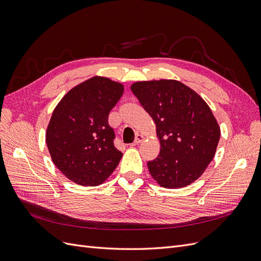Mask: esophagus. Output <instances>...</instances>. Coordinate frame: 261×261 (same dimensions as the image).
I'll return each mask as SVG.
<instances>
[{"mask_svg": "<svg viewBox=\"0 0 261 261\" xmlns=\"http://www.w3.org/2000/svg\"><path fill=\"white\" fill-rule=\"evenodd\" d=\"M144 138H145V137H144L143 135H140V134H137L136 138H135V140H134V143L132 144V146H137V145H139L140 143H143Z\"/></svg>", "mask_w": 261, "mask_h": 261, "instance_id": "1", "label": "esophagus"}]
</instances>
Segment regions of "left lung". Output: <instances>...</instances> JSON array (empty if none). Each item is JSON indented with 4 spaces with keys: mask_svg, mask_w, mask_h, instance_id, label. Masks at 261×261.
Masks as SVG:
<instances>
[{
    "mask_svg": "<svg viewBox=\"0 0 261 261\" xmlns=\"http://www.w3.org/2000/svg\"><path fill=\"white\" fill-rule=\"evenodd\" d=\"M133 93L155 123L160 153L149 161L152 178L164 188L188 186L216 154L220 127L198 93L174 80L137 82Z\"/></svg>",
    "mask_w": 261,
    "mask_h": 261,
    "instance_id": "8db88e82",
    "label": "left lung"
}]
</instances>
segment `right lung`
Listing matches in <instances>:
<instances>
[{
    "label": "right lung",
    "mask_w": 261,
    "mask_h": 261,
    "mask_svg": "<svg viewBox=\"0 0 261 261\" xmlns=\"http://www.w3.org/2000/svg\"><path fill=\"white\" fill-rule=\"evenodd\" d=\"M124 92L121 83L94 76L70 89L55 107L45 133L53 163L82 186L105 183L123 153L114 147L109 113Z\"/></svg>",
    "instance_id": "right-lung-1"
}]
</instances>
